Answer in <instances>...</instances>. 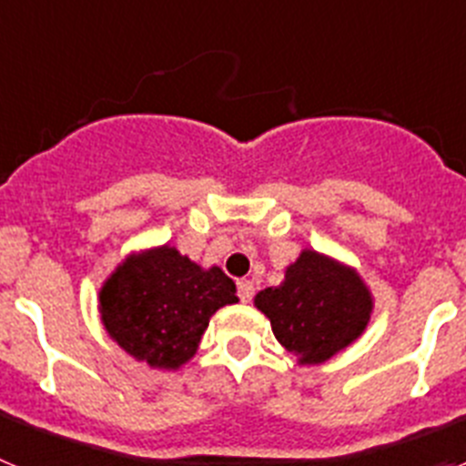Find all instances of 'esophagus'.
<instances>
[{"label": "esophagus", "instance_id": "34e87169", "mask_svg": "<svg viewBox=\"0 0 466 466\" xmlns=\"http://www.w3.org/2000/svg\"><path fill=\"white\" fill-rule=\"evenodd\" d=\"M238 296H240L242 303H249L254 296V284L249 282V279H240V282H238Z\"/></svg>", "mask_w": 466, "mask_h": 466}]
</instances>
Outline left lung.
I'll return each mask as SVG.
<instances>
[{
	"mask_svg": "<svg viewBox=\"0 0 466 466\" xmlns=\"http://www.w3.org/2000/svg\"><path fill=\"white\" fill-rule=\"evenodd\" d=\"M254 306L299 364H322L364 333L373 299L355 268L303 249L284 270V282L258 291Z\"/></svg>",
	"mask_w": 466,
	"mask_h": 466,
	"instance_id": "obj_1",
	"label": "left lung"
}]
</instances>
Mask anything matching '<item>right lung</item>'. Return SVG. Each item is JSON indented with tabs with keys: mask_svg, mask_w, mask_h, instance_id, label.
Listing matches in <instances>:
<instances>
[{
	"mask_svg": "<svg viewBox=\"0 0 466 466\" xmlns=\"http://www.w3.org/2000/svg\"><path fill=\"white\" fill-rule=\"evenodd\" d=\"M238 303L236 282L219 268H200L175 247L130 254L100 289L106 333L151 369L177 371L196 355L209 317Z\"/></svg>",
	"mask_w": 466,
	"mask_h": 466,
	"instance_id": "1",
	"label": "right lung"
}]
</instances>
